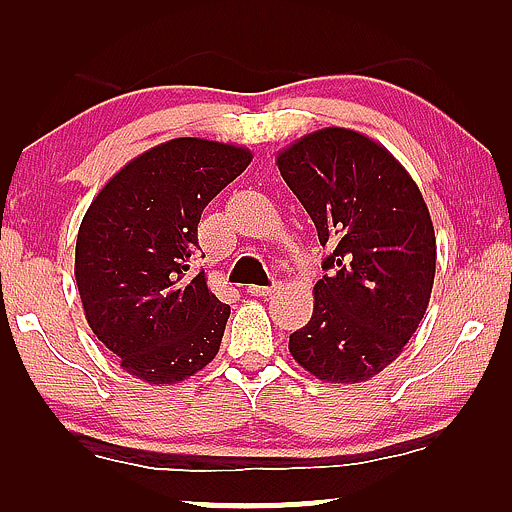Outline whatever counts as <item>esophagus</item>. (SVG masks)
<instances>
[{
	"label": "esophagus",
	"mask_w": 512,
	"mask_h": 512,
	"mask_svg": "<svg viewBox=\"0 0 512 512\" xmlns=\"http://www.w3.org/2000/svg\"><path fill=\"white\" fill-rule=\"evenodd\" d=\"M276 285L278 283H273V285H250L248 294H253V297H269V294L276 290Z\"/></svg>",
	"instance_id": "esophagus-1"
}]
</instances>
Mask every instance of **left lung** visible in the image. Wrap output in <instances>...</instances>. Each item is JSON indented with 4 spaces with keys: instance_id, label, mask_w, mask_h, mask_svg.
Listing matches in <instances>:
<instances>
[{
    "instance_id": "1",
    "label": "left lung",
    "mask_w": 512,
    "mask_h": 512,
    "mask_svg": "<svg viewBox=\"0 0 512 512\" xmlns=\"http://www.w3.org/2000/svg\"><path fill=\"white\" fill-rule=\"evenodd\" d=\"M276 164L329 248L313 315L290 336V352L315 378L362 383L401 355L429 306V208L390 150L355 129L306 134Z\"/></svg>"
}]
</instances>
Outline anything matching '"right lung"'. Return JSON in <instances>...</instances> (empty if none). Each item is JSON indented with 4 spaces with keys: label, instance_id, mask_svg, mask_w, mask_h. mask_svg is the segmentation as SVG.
I'll list each match as a JSON object with an SVG mask.
<instances>
[{
    "label": "right lung",
    "instance_id": "1",
    "mask_svg": "<svg viewBox=\"0 0 512 512\" xmlns=\"http://www.w3.org/2000/svg\"><path fill=\"white\" fill-rule=\"evenodd\" d=\"M253 160L248 148L171 139L127 162L102 187L76 239L85 320L150 385H174L218 355L229 306L190 278L201 211Z\"/></svg>",
    "mask_w": 512,
    "mask_h": 512
}]
</instances>
